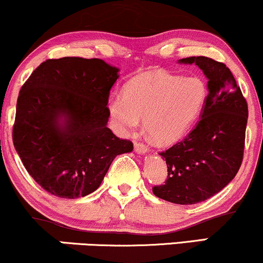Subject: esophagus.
Instances as JSON below:
<instances>
[{
    "label": "esophagus",
    "mask_w": 263,
    "mask_h": 263,
    "mask_svg": "<svg viewBox=\"0 0 263 263\" xmlns=\"http://www.w3.org/2000/svg\"><path fill=\"white\" fill-rule=\"evenodd\" d=\"M135 149L137 153H147L148 148H147L146 144L143 142H135Z\"/></svg>",
    "instance_id": "obj_1"
}]
</instances>
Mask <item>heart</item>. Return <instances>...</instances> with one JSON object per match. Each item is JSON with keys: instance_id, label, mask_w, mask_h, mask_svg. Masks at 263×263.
<instances>
[{"instance_id": "1", "label": "heart", "mask_w": 263, "mask_h": 263, "mask_svg": "<svg viewBox=\"0 0 263 263\" xmlns=\"http://www.w3.org/2000/svg\"><path fill=\"white\" fill-rule=\"evenodd\" d=\"M208 95L203 78L153 71L128 81L125 95L111 93L107 110L119 131L136 128L143 117L147 135L157 143L170 144L197 122Z\"/></svg>"}]
</instances>
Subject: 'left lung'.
<instances>
[{
    "label": "left lung",
    "instance_id": "left-lung-1",
    "mask_svg": "<svg viewBox=\"0 0 263 263\" xmlns=\"http://www.w3.org/2000/svg\"><path fill=\"white\" fill-rule=\"evenodd\" d=\"M179 63L195 64L203 70L209 95L194 129L159 153L167 163L168 177L152 190L163 200L192 205L218 194L237 174L243 158L249 110L224 63L208 57H189Z\"/></svg>",
    "mask_w": 263,
    "mask_h": 263
}]
</instances>
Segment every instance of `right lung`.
<instances>
[{"instance_id": "1", "label": "right lung", "mask_w": 263, "mask_h": 263, "mask_svg": "<svg viewBox=\"0 0 263 263\" xmlns=\"http://www.w3.org/2000/svg\"><path fill=\"white\" fill-rule=\"evenodd\" d=\"M119 69L101 59L64 57L42 63L23 84L14 148L49 194L85 197L100 186L115 157L134 144L107 127V99Z\"/></svg>"}]
</instances>
